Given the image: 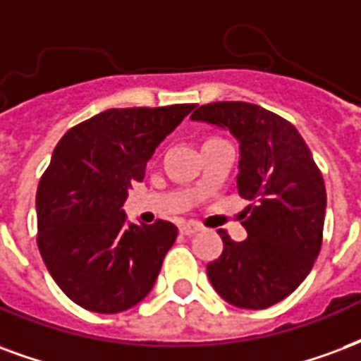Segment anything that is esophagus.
<instances>
[{
    "instance_id": "1",
    "label": "esophagus",
    "mask_w": 361,
    "mask_h": 361,
    "mask_svg": "<svg viewBox=\"0 0 361 361\" xmlns=\"http://www.w3.org/2000/svg\"><path fill=\"white\" fill-rule=\"evenodd\" d=\"M197 231H201V228L195 226V224H185V226H181L180 228V233L185 235V237H191V235H195Z\"/></svg>"
}]
</instances>
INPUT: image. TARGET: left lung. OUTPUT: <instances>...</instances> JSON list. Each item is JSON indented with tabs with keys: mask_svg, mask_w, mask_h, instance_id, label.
<instances>
[{
	"mask_svg": "<svg viewBox=\"0 0 361 361\" xmlns=\"http://www.w3.org/2000/svg\"><path fill=\"white\" fill-rule=\"evenodd\" d=\"M193 120L228 128L239 141L237 189L247 239L220 231L224 250L207 266L216 293L237 308L274 306L306 279L325 221V183L306 141L290 122L252 103L197 106Z\"/></svg>",
	"mask_w": 361,
	"mask_h": 361,
	"instance_id": "8db88e82",
	"label": "left lung"
}]
</instances>
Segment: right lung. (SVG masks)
Listing matches in <instances>:
<instances>
[{
    "mask_svg": "<svg viewBox=\"0 0 361 361\" xmlns=\"http://www.w3.org/2000/svg\"><path fill=\"white\" fill-rule=\"evenodd\" d=\"M195 105L109 109L71 128L36 193L38 248L72 302L118 314L141 302L178 237L170 221L128 224L122 204L160 141Z\"/></svg>",
    "mask_w": 361,
    "mask_h": 361,
    "instance_id": "add662e5",
    "label": "right lung"
}]
</instances>
